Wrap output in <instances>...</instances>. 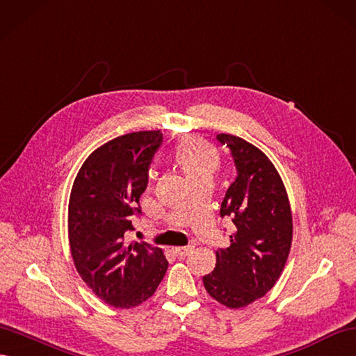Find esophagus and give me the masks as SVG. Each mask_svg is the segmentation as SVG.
<instances>
[{"mask_svg":"<svg viewBox=\"0 0 356 356\" xmlns=\"http://www.w3.org/2000/svg\"><path fill=\"white\" fill-rule=\"evenodd\" d=\"M172 250H173V254H175L177 257L184 258V257H187L190 252H192L193 246H178V248H173Z\"/></svg>","mask_w":356,"mask_h":356,"instance_id":"esophagus-1","label":"esophagus"}]
</instances>
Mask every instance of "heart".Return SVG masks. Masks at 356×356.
<instances>
[{"instance_id":"obj_1","label":"heart","mask_w":356,"mask_h":356,"mask_svg":"<svg viewBox=\"0 0 356 356\" xmlns=\"http://www.w3.org/2000/svg\"><path fill=\"white\" fill-rule=\"evenodd\" d=\"M173 160L190 183H193L201 178H211L220 159L218 149L211 143L199 137H187L177 146Z\"/></svg>"}]
</instances>
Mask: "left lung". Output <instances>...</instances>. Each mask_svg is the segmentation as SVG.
Wrapping results in <instances>:
<instances>
[{"mask_svg": "<svg viewBox=\"0 0 356 356\" xmlns=\"http://www.w3.org/2000/svg\"><path fill=\"white\" fill-rule=\"evenodd\" d=\"M231 149L237 178L227 190L220 216L236 225L231 245L216 250V267L204 287L222 305H250L273 289L291 248L293 218L278 170L267 155L245 138L218 134Z\"/></svg>", "mask_w": 356, "mask_h": 356, "instance_id": "left-lung-1", "label": "left lung"}]
</instances>
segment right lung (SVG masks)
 <instances>
[{
	"instance_id": "1",
	"label": "right lung",
	"mask_w": 356,
	"mask_h": 356,
	"mask_svg": "<svg viewBox=\"0 0 356 356\" xmlns=\"http://www.w3.org/2000/svg\"><path fill=\"white\" fill-rule=\"evenodd\" d=\"M163 143L160 129L119 136L95 149L78 170L69 196L67 234L78 275L115 308L148 300L168 270L160 248L131 241V216L140 213L148 170Z\"/></svg>"
}]
</instances>
